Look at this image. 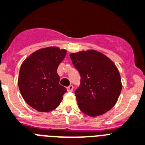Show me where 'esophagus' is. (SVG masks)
Here are the masks:
<instances>
[{
  "instance_id": "1",
  "label": "esophagus",
  "mask_w": 145,
  "mask_h": 145,
  "mask_svg": "<svg viewBox=\"0 0 145 145\" xmlns=\"http://www.w3.org/2000/svg\"><path fill=\"white\" fill-rule=\"evenodd\" d=\"M73 89H74V86H73L72 85H70L69 86L67 87V90H68V91H72Z\"/></svg>"
}]
</instances>
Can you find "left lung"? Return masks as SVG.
<instances>
[{"mask_svg":"<svg viewBox=\"0 0 145 145\" xmlns=\"http://www.w3.org/2000/svg\"><path fill=\"white\" fill-rule=\"evenodd\" d=\"M80 74V85L75 90L76 102L86 115L96 117L115 105L122 89L119 71L113 62L95 50L70 54Z\"/></svg>","mask_w":145,"mask_h":145,"instance_id":"obj_1","label":"left lung"}]
</instances>
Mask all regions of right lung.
<instances>
[{
	"label": "right lung",
	"instance_id": "obj_1",
	"mask_svg": "<svg viewBox=\"0 0 145 145\" xmlns=\"http://www.w3.org/2000/svg\"><path fill=\"white\" fill-rule=\"evenodd\" d=\"M66 50L48 47L36 50L24 61L18 87L25 102L39 112L52 111L59 105L66 88L59 84L57 68Z\"/></svg>",
	"mask_w": 145,
	"mask_h": 145
}]
</instances>
